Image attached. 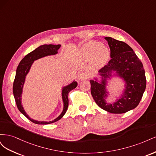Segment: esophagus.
<instances>
[{"label": "esophagus", "mask_w": 156, "mask_h": 156, "mask_svg": "<svg viewBox=\"0 0 156 156\" xmlns=\"http://www.w3.org/2000/svg\"><path fill=\"white\" fill-rule=\"evenodd\" d=\"M88 77V75H87V73H79V74L78 75L77 79H78L79 80H83V79H87Z\"/></svg>", "instance_id": "esophagus-1"}]
</instances>
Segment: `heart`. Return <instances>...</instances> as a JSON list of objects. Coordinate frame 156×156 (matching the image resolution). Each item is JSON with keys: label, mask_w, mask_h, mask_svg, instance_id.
<instances>
[{"label": "heart", "mask_w": 156, "mask_h": 156, "mask_svg": "<svg viewBox=\"0 0 156 156\" xmlns=\"http://www.w3.org/2000/svg\"><path fill=\"white\" fill-rule=\"evenodd\" d=\"M78 58L83 60H91L94 68H101L108 62L110 51L107 47L97 41H90L84 44L77 52Z\"/></svg>", "instance_id": "1"}]
</instances>
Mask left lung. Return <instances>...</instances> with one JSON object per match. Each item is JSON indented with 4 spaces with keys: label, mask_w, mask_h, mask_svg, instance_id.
I'll use <instances>...</instances> for the list:
<instances>
[{
    "label": "left lung",
    "mask_w": 156,
    "mask_h": 156,
    "mask_svg": "<svg viewBox=\"0 0 156 156\" xmlns=\"http://www.w3.org/2000/svg\"><path fill=\"white\" fill-rule=\"evenodd\" d=\"M111 49V59L99 70L98 76L90 80L91 94L96 104L102 109L114 114H122L133 109L143 97L146 80L143 65L133 50L124 41L105 37ZM119 77L125 82V88L115 102L107 103L108 80Z\"/></svg>",
    "instance_id": "1"
}]
</instances>
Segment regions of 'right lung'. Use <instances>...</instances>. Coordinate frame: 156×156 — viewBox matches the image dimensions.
I'll use <instances>...</instances> for the list:
<instances>
[{
    "instance_id": "obj_1",
    "label": "right lung",
    "mask_w": 156,
    "mask_h": 156,
    "mask_svg": "<svg viewBox=\"0 0 156 156\" xmlns=\"http://www.w3.org/2000/svg\"><path fill=\"white\" fill-rule=\"evenodd\" d=\"M60 46L61 45L59 44H45L43 45H40L33 51L30 52V53L27 55L25 57L21 60V62L19 64V66H17L16 70V77L15 79H14L13 85V93L14 98H15L17 107L19 111H20L23 115H25L28 119L32 122L33 123L36 124H49L53 123V122H55L62 119L63 116L65 115V113L66 112L68 107V94L71 90H72L73 89L75 88L77 86V83L75 81H73L72 83L69 84L68 85L62 87V98L64 105L63 110L62 112H61V114L57 118H56L55 119L52 121H37L32 119L27 114L25 111L24 110V108L23 107V105L21 103L23 88L25 82L27 75L29 73L32 65L34 63V61L37 59H40L41 58L45 57V56H47L55 55L56 54H57L58 51L60 49Z\"/></svg>"
}]
</instances>
